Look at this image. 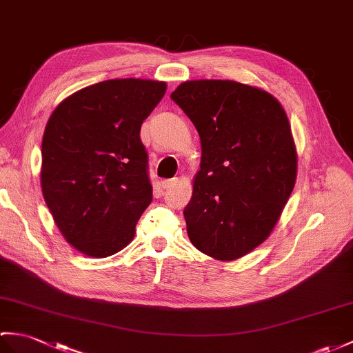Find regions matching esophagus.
I'll use <instances>...</instances> for the list:
<instances>
[{
	"label": "esophagus",
	"instance_id": "obj_1",
	"mask_svg": "<svg viewBox=\"0 0 353 353\" xmlns=\"http://www.w3.org/2000/svg\"><path fill=\"white\" fill-rule=\"evenodd\" d=\"M177 182V179H167V180H162V188L163 190H170V188H173Z\"/></svg>",
	"mask_w": 353,
	"mask_h": 353
}]
</instances>
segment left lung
I'll return each instance as SVG.
<instances>
[{
	"label": "left lung",
	"mask_w": 353,
	"mask_h": 353,
	"mask_svg": "<svg viewBox=\"0 0 353 353\" xmlns=\"http://www.w3.org/2000/svg\"><path fill=\"white\" fill-rule=\"evenodd\" d=\"M171 99L201 143L183 210L190 241L216 260L241 259L268 239L296 182L288 114L265 90L228 79L186 81Z\"/></svg>",
	"instance_id": "8db88e82"
}]
</instances>
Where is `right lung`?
Wrapping results in <instances>:
<instances>
[{"label":"right lung","instance_id":"add662e5","mask_svg":"<svg viewBox=\"0 0 353 353\" xmlns=\"http://www.w3.org/2000/svg\"><path fill=\"white\" fill-rule=\"evenodd\" d=\"M165 90L163 81H102L65 97L46 123L43 199L64 239L88 257L132 242L152 203L139 130Z\"/></svg>","mask_w":353,"mask_h":353}]
</instances>
